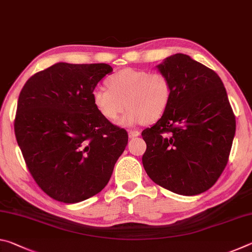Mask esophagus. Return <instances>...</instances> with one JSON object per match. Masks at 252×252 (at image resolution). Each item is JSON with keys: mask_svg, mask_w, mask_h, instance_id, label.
Segmentation results:
<instances>
[{"mask_svg": "<svg viewBox=\"0 0 252 252\" xmlns=\"http://www.w3.org/2000/svg\"><path fill=\"white\" fill-rule=\"evenodd\" d=\"M140 135V132L136 131V130H131L129 131V138H135V136H139Z\"/></svg>", "mask_w": 252, "mask_h": 252, "instance_id": "esophagus-1", "label": "esophagus"}]
</instances>
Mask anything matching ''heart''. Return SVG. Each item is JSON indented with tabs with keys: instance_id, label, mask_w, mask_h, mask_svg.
Masks as SVG:
<instances>
[{
	"instance_id": "obj_1",
	"label": "heart",
	"mask_w": 252,
	"mask_h": 252,
	"mask_svg": "<svg viewBox=\"0 0 252 252\" xmlns=\"http://www.w3.org/2000/svg\"><path fill=\"white\" fill-rule=\"evenodd\" d=\"M106 83L109 89L97 87L92 91L93 104L108 120L117 119L129 106L119 122L126 126L159 120L171 101V82L160 72L123 69Z\"/></svg>"
}]
</instances>
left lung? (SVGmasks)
<instances>
[{"mask_svg": "<svg viewBox=\"0 0 252 252\" xmlns=\"http://www.w3.org/2000/svg\"><path fill=\"white\" fill-rule=\"evenodd\" d=\"M172 85L169 108L142 131L144 170L153 182L182 195L202 193L227 165L236 118L219 75L177 53L157 66Z\"/></svg>", "mask_w": 252, "mask_h": 252, "instance_id": "1", "label": "left lung"}]
</instances>
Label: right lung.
<instances>
[{
  "label": "right lung",
  "mask_w": 252,
  "mask_h": 252,
  "mask_svg": "<svg viewBox=\"0 0 252 252\" xmlns=\"http://www.w3.org/2000/svg\"><path fill=\"white\" fill-rule=\"evenodd\" d=\"M112 67L60 62L32 75L20 92L15 138L44 192L76 203L108 185L127 133L102 117L92 91Z\"/></svg>",
  "instance_id": "obj_1"
}]
</instances>
